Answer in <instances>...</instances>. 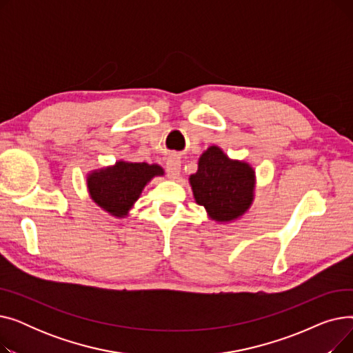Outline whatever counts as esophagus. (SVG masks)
<instances>
[{"mask_svg": "<svg viewBox=\"0 0 353 353\" xmlns=\"http://www.w3.org/2000/svg\"><path fill=\"white\" fill-rule=\"evenodd\" d=\"M180 169H181V160L177 156H172L169 157L165 163V170L167 174H169L170 179H179L180 176Z\"/></svg>", "mask_w": 353, "mask_h": 353, "instance_id": "obj_1", "label": "esophagus"}]
</instances>
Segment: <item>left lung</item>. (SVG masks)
<instances>
[{"instance_id": "left-lung-1", "label": "left lung", "mask_w": 353, "mask_h": 353, "mask_svg": "<svg viewBox=\"0 0 353 353\" xmlns=\"http://www.w3.org/2000/svg\"><path fill=\"white\" fill-rule=\"evenodd\" d=\"M189 181L197 205L205 208L209 217L219 223L242 217L254 199L253 167L230 159L217 145H210L200 156L197 172Z\"/></svg>"}]
</instances>
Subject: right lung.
I'll use <instances>...</instances> for the list:
<instances>
[{"label": "right lung", "mask_w": 353, "mask_h": 353, "mask_svg": "<svg viewBox=\"0 0 353 353\" xmlns=\"http://www.w3.org/2000/svg\"><path fill=\"white\" fill-rule=\"evenodd\" d=\"M164 176L159 164L119 160L114 165L103 167L87 174V189L99 208L123 219L139 200L145 184L153 177Z\"/></svg>", "instance_id": "1"}]
</instances>
